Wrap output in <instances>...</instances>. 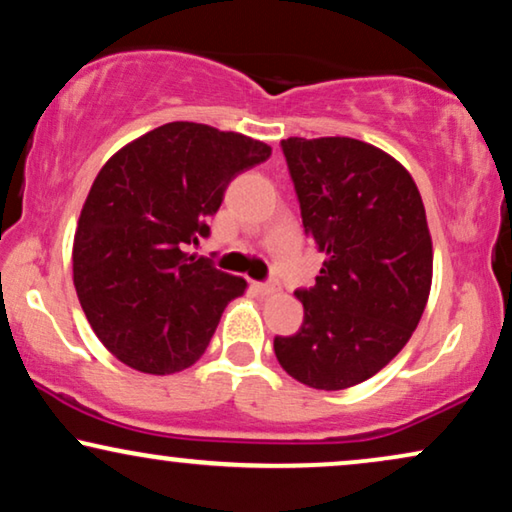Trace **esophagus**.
I'll return each mask as SVG.
<instances>
[{
	"instance_id": "34e87169",
	"label": "esophagus",
	"mask_w": 512,
	"mask_h": 512,
	"mask_svg": "<svg viewBox=\"0 0 512 512\" xmlns=\"http://www.w3.org/2000/svg\"><path fill=\"white\" fill-rule=\"evenodd\" d=\"M255 293L260 295H274L276 293V283H252Z\"/></svg>"
}]
</instances>
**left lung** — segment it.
<instances>
[{
    "label": "left lung",
    "mask_w": 512,
    "mask_h": 512,
    "mask_svg": "<svg viewBox=\"0 0 512 512\" xmlns=\"http://www.w3.org/2000/svg\"><path fill=\"white\" fill-rule=\"evenodd\" d=\"M304 234L326 252L295 290L300 331L276 335L283 371L314 390H345L385 368L425 312L432 238L416 181L392 155L349 137L281 141Z\"/></svg>",
    "instance_id": "1"
}]
</instances>
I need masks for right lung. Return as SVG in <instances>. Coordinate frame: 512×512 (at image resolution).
Segmentation results:
<instances>
[{
    "mask_svg": "<svg viewBox=\"0 0 512 512\" xmlns=\"http://www.w3.org/2000/svg\"><path fill=\"white\" fill-rule=\"evenodd\" d=\"M271 148L198 122H167L120 148L96 174L77 222L73 281L96 338L122 364L170 375L203 357L241 276L186 248L236 174Z\"/></svg>",
    "mask_w": 512,
    "mask_h": 512,
    "instance_id": "add662e5",
    "label": "right lung"
}]
</instances>
